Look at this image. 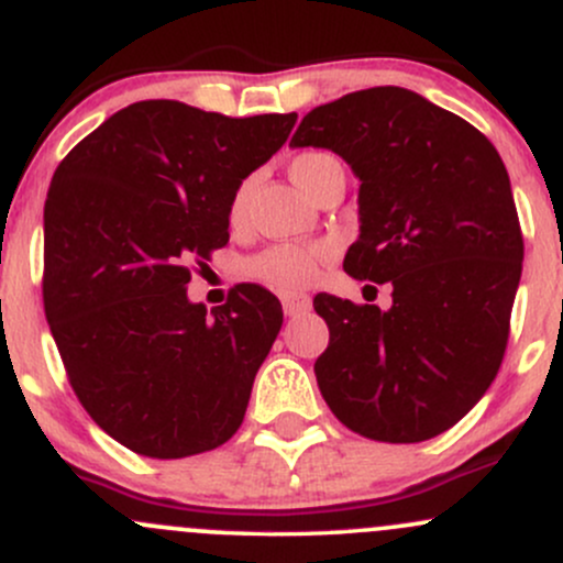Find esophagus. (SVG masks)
<instances>
[{
  "label": "esophagus",
  "instance_id": "1",
  "mask_svg": "<svg viewBox=\"0 0 563 563\" xmlns=\"http://www.w3.org/2000/svg\"><path fill=\"white\" fill-rule=\"evenodd\" d=\"M280 301H283V312L288 314V318H296V314L307 312L312 307V299L307 294L301 291H286L280 294Z\"/></svg>",
  "mask_w": 563,
  "mask_h": 563
}]
</instances>
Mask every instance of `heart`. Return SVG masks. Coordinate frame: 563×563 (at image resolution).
<instances>
[{
	"label": "heart",
	"instance_id": "obj_1",
	"mask_svg": "<svg viewBox=\"0 0 563 563\" xmlns=\"http://www.w3.org/2000/svg\"><path fill=\"white\" fill-rule=\"evenodd\" d=\"M331 154L325 152H307L299 154V157L291 163V178L299 184L301 189H310L314 173L323 168L325 163H331ZM245 200H249V189L240 187L238 195L232 200V219H238L243 213ZM331 253L329 243H280L272 245V249L262 251L258 256H253L249 262V275L256 277V280L267 283L272 288H305L310 286L318 275L320 262Z\"/></svg>",
	"mask_w": 563,
	"mask_h": 563
}]
</instances>
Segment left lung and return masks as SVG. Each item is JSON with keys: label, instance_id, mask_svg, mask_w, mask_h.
<instances>
[{"label": "left lung", "instance_id": "left-lung-1", "mask_svg": "<svg viewBox=\"0 0 563 563\" xmlns=\"http://www.w3.org/2000/svg\"><path fill=\"white\" fill-rule=\"evenodd\" d=\"M291 146L350 165L361 234L344 272L393 286L390 310L314 296L331 331L314 361L325 404L374 441L441 435L484 398L508 344L523 238L503 157L471 122L393 85L312 109Z\"/></svg>", "mask_w": 563, "mask_h": 563}]
</instances>
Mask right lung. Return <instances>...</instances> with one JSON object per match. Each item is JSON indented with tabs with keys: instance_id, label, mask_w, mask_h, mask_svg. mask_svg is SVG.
I'll return each mask as SVG.
<instances>
[{
	"instance_id": "add662e5",
	"label": "right lung",
	"mask_w": 563,
	"mask_h": 563,
	"mask_svg": "<svg viewBox=\"0 0 563 563\" xmlns=\"http://www.w3.org/2000/svg\"><path fill=\"white\" fill-rule=\"evenodd\" d=\"M296 114L234 117L139 101L79 141L45 202V314L79 404L154 460L238 432L280 301L238 286L208 312L187 296L195 256L230 240L243 178L286 144Z\"/></svg>"
}]
</instances>
